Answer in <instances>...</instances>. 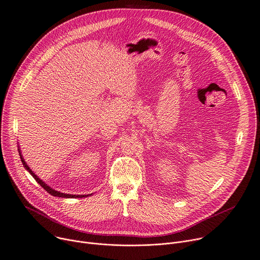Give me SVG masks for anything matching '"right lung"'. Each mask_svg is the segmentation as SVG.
Masks as SVG:
<instances>
[{"label": "right lung", "mask_w": 260, "mask_h": 260, "mask_svg": "<svg viewBox=\"0 0 260 260\" xmlns=\"http://www.w3.org/2000/svg\"><path fill=\"white\" fill-rule=\"evenodd\" d=\"M18 152H19V155H20V159H21V161H22V164H23V167H25L30 173H31V175L35 178V180L44 188V190L48 192V193H50L51 195H53V196H57V197H62V198H82V197H87L88 195H70V194H64V193H60V192H58V191H55V190H53L52 187H50L48 184H45L40 178H38L37 177V175H35L34 173H33V171L30 169V167L28 166V165L26 164V161L23 160V158H22V156H21V153H20V150L18 149Z\"/></svg>", "instance_id": "add662e5"}]
</instances>
